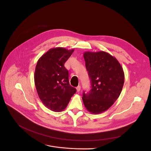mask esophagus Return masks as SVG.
Listing matches in <instances>:
<instances>
[{
  "instance_id": "34e87169",
  "label": "esophagus",
  "mask_w": 151,
  "mask_h": 151,
  "mask_svg": "<svg viewBox=\"0 0 151 151\" xmlns=\"http://www.w3.org/2000/svg\"><path fill=\"white\" fill-rule=\"evenodd\" d=\"M76 89L77 92H80V91L81 89V86H78L76 88Z\"/></svg>"
}]
</instances>
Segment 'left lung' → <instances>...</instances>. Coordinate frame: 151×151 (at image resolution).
Wrapping results in <instances>:
<instances>
[{
	"mask_svg": "<svg viewBox=\"0 0 151 151\" xmlns=\"http://www.w3.org/2000/svg\"><path fill=\"white\" fill-rule=\"evenodd\" d=\"M86 67L91 81L89 93H83L84 106L93 114L108 110L119 97L124 83V72L117 59L105 51H86Z\"/></svg>",
	"mask_w": 151,
	"mask_h": 151,
	"instance_id": "left-lung-1",
	"label": "left lung"
}]
</instances>
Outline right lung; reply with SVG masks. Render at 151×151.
Listing matches in <instances>:
<instances>
[{
	"label": "right lung",
	"instance_id": "1",
	"mask_svg": "<svg viewBox=\"0 0 151 151\" xmlns=\"http://www.w3.org/2000/svg\"><path fill=\"white\" fill-rule=\"evenodd\" d=\"M75 49L53 47L38 59L34 73L38 96L43 105L54 112H60L67 106L76 92L70 85L68 71L64 63Z\"/></svg>",
	"mask_w": 151,
	"mask_h": 151
}]
</instances>
